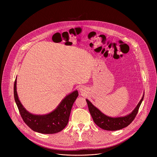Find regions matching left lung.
Returning <instances> with one entry per match:
<instances>
[{
	"mask_svg": "<svg viewBox=\"0 0 157 157\" xmlns=\"http://www.w3.org/2000/svg\"><path fill=\"white\" fill-rule=\"evenodd\" d=\"M144 97V95L143 96L142 99L138 104L136 108L132 111V113H131V114L124 117L116 118L110 117L104 115L99 109L94 107L91 103L90 101H89L87 99H86V102L88 105L89 113H90L94 123L98 127L104 130L114 131L127 127L130 124H131V122L134 119H135L138 113L139 107L143 101Z\"/></svg>",
	"mask_w": 157,
	"mask_h": 157,
	"instance_id": "left-lung-1",
	"label": "left lung"
}]
</instances>
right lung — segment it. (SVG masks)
I'll return each instance as SVG.
<instances>
[{
    "label": "right lung",
    "mask_w": 157,
    "mask_h": 157,
    "mask_svg": "<svg viewBox=\"0 0 157 157\" xmlns=\"http://www.w3.org/2000/svg\"><path fill=\"white\" fill-rule=\"evenodd\" d=\"M17 79L14 82V99L20 116L24 122L33 131L52 134L61 131L68 123L72 106L78 96L75 91L67 96L52 113L44 116L33 115L26 110L20 103L17 93Z\"/></svg>",
    "instance_id": "add662e5"
}]
</instances>
